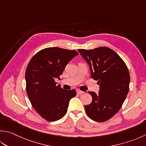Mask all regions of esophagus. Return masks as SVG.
Returning <instances> with one entry per match:
<instances>
[{
    "label": "esophagus",
    "instance_id": "34e87169",
    "mask_svg": "<svg viewBox=\"0 0 146 146\" xmlns=\"http://www.w3.org/2000/svg\"><path fill=\"white\" fill-rule=\"evenodd\" d=\"M77 94H78V95H82V94H84V92H83V91H81L80 90H77Z\"/></svg>",
    "mask_w": 146,
    "mask_h": 146
}]
</instances>
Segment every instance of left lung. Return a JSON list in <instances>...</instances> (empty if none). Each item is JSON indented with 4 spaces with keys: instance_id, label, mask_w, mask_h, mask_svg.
I'll return each instance as SVG.
<instances>
[{
    "instance_id": "left-lung-1",
    "label": "left lung",
    "mask_w": 146,
    "mask_h": 146,
    "mask_svg": "<svg viewBox=\"0 0 146 146\" xmlns=\"http://www.w3.org/2000/svg\"><path fill=\"white\" fill-rule=\"evenodd\" d=\"M89 65L91 77L98 80L99 94L88 92L92 97L85 106L87 115L93 120L103 122L115 115L122 106L129 90L130 73L123 59L106 47L78 49Z\"/></svg>"
}]
</instances>
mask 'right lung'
Here are the masks:
<instances>
[{
    "instance_id": "obj_1",
    "label": "right lung",
    "mask_w": 146,
    "mask_h": 146,
    "mask_svg": "<svg viewBox=\"0 0 146 146\" xmlns=\"http://www.w3.org/2000/svg\"><path fill=\"white\" fill-rule=\"evenodd\" d=\"M78 54L73 50L45 48L35 54L27 66V95L33 108L45 120L55 121L62 118L70 99L76 95L75 89H62L54 80L60 79L66 66Z\"/></svg>"
}]
</instances>
